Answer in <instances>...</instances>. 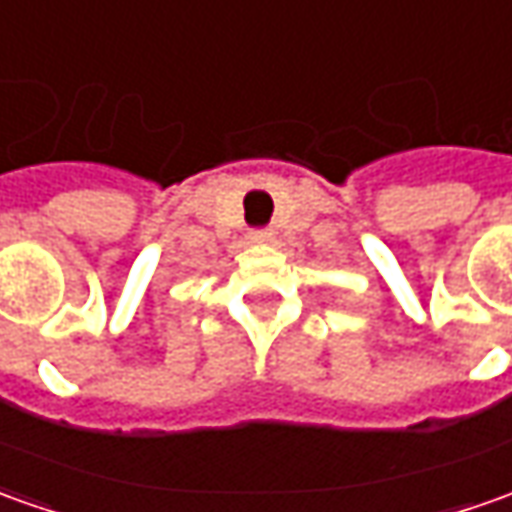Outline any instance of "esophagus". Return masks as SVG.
I'll return each mask as SVG.
<instances>
[{
  "mask_svg": "<svg viewBox=\"0 0 512 512\" xmlns=\"http://www.w3.org/2000/svg\"><path fill=\"white\" fill-rule=\"evenodd\" d=\"M271 238H274V235H271L269 229H255V232H252V241L255 243H271Z\"/></svg>",
  "mask_w": 512,
  "mask_h": 512,
  "instance_id": "esophagus-1",
  "label": "esophagus"
}]
</instances>
